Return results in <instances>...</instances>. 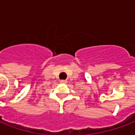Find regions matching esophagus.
<instances>
[{"mask_svg": "<svg viewBox=\"0 0 135 135\" xmlns=\"http://www.w3.org/2000/svg\"><path fill=\"white\" fill-rule=\"evenodd\" d=\"M61 83H66V82H67V80H65V79H62V80H61Z\"/></svg>", "mask_w": 135, "mask_h": 135, "instance_id": "esophagus-1", "label": "esophagus"}]
</instances>
